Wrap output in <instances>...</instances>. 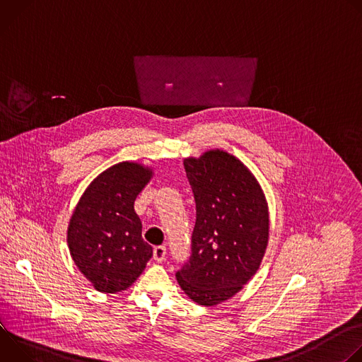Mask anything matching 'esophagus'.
Wrapping results in <instances>:
<instances>
[{"label": "esophagus", "mask_w": 362, "mask_h": 362, "mask_svg": "<svg viewBox=\"0 0 362 362\" xmlns=\"http://www.w3.org/2000/svg\"><path fill=\"white\" fill-rule=\"evenodd\" d=\"M153 259L156 262H163L166 259V247L165 246H156L153 249Z\"/></svg>", "instance_id": "esophagus-1"}]
</instances>
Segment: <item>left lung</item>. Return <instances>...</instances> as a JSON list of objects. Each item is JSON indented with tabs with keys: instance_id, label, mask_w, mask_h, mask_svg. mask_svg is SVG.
I'll return each mask as SVG.
<instances>
[{
	"instance_id": "8db88e82",
	"label": "left lung",
	"mask_w": 362,
	"mask_h": 362,
	"mask_svg": "<svg viewBox=\"0 0 362 362\" xmlns=\"http://www.w3.org/2000/svg\"><path fill=\"white\" fill-rule=\"evenodd\" d=\"M196 203L192 252L176 278L194 302L232 298L259 268L269 236L264 192L247 168L222 150L185 159Z\"/></svg>"
}]
</instances>
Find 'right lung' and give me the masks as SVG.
<instances>
[{"label": "right lung", "mask_w": 362, "mask_h": 362, "mask_svg": "<svg viewBox=\"0 0 362 362\" xmlns=\"http://www.w3.org/2000/svg\"><path fill=\"white\" fill-rule=\"evenodd\" d=\"M150 176L151 170L137 163L109 168L90 183L70 219L71 257L98 292L127 289L153 255L134 212V200Z\"/></svg>", "instance_id": "obj_1"}]
</instances>
